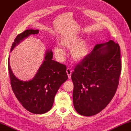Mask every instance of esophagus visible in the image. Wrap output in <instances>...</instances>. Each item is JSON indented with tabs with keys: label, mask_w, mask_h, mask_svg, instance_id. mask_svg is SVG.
<instances>
[{
	"label": "esophagus",
	"mask_w": 131,
	"mask_h": 131,
	"mask_svg": "<svg viewBox=\"0 0 131 131\" xmlns=\"http://www.w3.org/2000/svg\"><path fill=\"white\" fill-rule=\"evenodd\" d=\"M66 73H67L68 78H71V74H72V70L70 69V68H67L66 69Z\"/></svg>",
	"instance_id": "34e87169"
}]
</instances>
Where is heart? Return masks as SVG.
I'll return each mask as SVG.
<instances>
[{
    "mask_svg": "<svg viewBox=\"0 0 131 131\" xmlns=\"http://www.w3.org/2000/svg\"><path fill=\"white\" fill-rule=\"evenodd\" d=\"M79 40V37L77 35H71L65 36L60 39V44L62 46L71 48V55L73 59L80 61L83 59L88 53V46L84 40ZM54 54L57 58L62 60L65 56L64 49L59 46H57L54 49Z\"/></svg>",
    "mask_w": 131,
    "mask_h": 131,
    "instance_id": "obj_1",
    "label": "heart"
}]
</instances>
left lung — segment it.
Segmentation results:
<instances>
[{
	"mask_svg": "<svg viewBox=\"0 0 131 131\" xmlns=\"http://www.w3.org/2000/svg\"><path fill=\"white\" fill-rule=\"evenodd\" d=\"M121 69L118 44L110 40L95 45L71 75L75 110L91 116L104 109L115 94Z\"/></svg>",
	"mask_w": 131,
	"mask_h": 131,
	"instance_id": "8db88e82",
	"label": "left lung"
}]
</instances>
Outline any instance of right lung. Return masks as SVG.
<instances>
[{"label":"right lung","instance_id":"right-lung-1","mask_svg":"<svg viewBox=\"0 0 131 131\" xmlns=\"http://www.w3.org/2000/svg\"><path fill=\"white\" fill-rule=\"evenodd\" d=\"M38 32V29H27L18 34L12 44L11 51L29 35ZM52 51L47 50L45 60L37 72L33 79L28 81L19 80L15 76L8 60V71L13 91L24 107L32 113L40 115L49 111L59 88L68 78L66 66L52 60Z\"/></svg>","mask_w":131,"mask_h":131}]
</instances>
